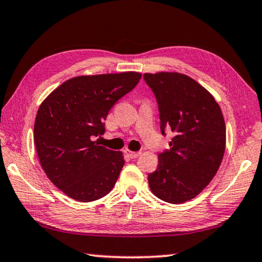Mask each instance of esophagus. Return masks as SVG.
I'll return each instance as SVG.
<instances>
[{
    "label": "esophagus",
    "instance_id": "obj_1",
    "mask_svg": "<svg viewBox=\"0 0 262 262\" xmlns=\"http://www.w3.org/2000/svg\"><path fill=\"white\" fill-rule=\"evenodd\" d=\"M124 154H126L128 157H130V159H136V157L140 155V152L132 151V150H129V149H124Z\"/></svg>",
    "mask_w": 262,
    "mask_h": 262
}]
</instances>
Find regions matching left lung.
I'll return each instance as SVG.
<instances>
[{
    "label": "left lung",
    "instance_id": "left-lung-1",
    "mask_svg": "<svg viewBox=\"0 0 262 262\" xmlns=\"http://www.w3.org/2000/svg\"><path fill=\"white\" fill-rule=\"evenodd\" d=\"M159 103L161 132L171 130L170 150L148 175L156 197L171 204L193 199L212 181L224 157L226 127L221 107L205 87L178 72L144 73Z\"/></svg>",
    "mask_w": 262,
    "mask_h": 262
}]
</instances>
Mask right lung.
<instances>
[{"instance_id":"add662e5","label":"right lung","mask_w":262,"mask_h":262,"mask_svg":"<svg viewBox=\"0 0 262 262\" xmlns=\"http://www.w3.org/2000/svg\"><path fill=\"white\" fill-rule=\"evenodd\" d=\"M142 74L121 72L79 76L53 90L37 112L34 142L39 163L58 189L78 202L105 197L124 164L121 151L99 146L103 120Z\"/></svg>"}]
</instances>
